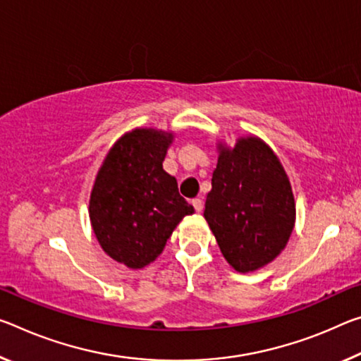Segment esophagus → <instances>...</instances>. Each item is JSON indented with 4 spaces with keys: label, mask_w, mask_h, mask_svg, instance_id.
Here are the masks:
<instances>
[{
    "label": "esophagus",
    "mask_w": 361,
    "mask_h": 361,
    "mask_svg": "<svg viewBox=\"0 0 361 361\" xmlns=\"http://www.w3.org/2000/svg\"><path fill=\"white\" fill-rule=\"evenodd\" d=\"M192 205H194V209H196V212H202V201L201 199H192Z\"/></svg>",
    "instance_id": "obj_1"
}]
</instances>
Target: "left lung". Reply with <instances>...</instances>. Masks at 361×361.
Wrapping results in <instances>:
<instances>
[{"label":"left lung","instance_id":"1","mask_svg":"<svg viewBox=\"0 0 361 361\" xmlns=\"http://www.w3.org/2000/svg\"><path fill=\"white\" fill-rule=\"evenodd\" d=\"M219 164L204 216L223 257L239 273L255 271L281 254L295 223L293 188L281 162L260 138L219 145Z\"/></svg>","mask_w":361,"mask_h":361}]
</instances>
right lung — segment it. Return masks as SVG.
Wrapping results in <instances>:
<instances>
[{
  "label": "right lung",
  "mask_w": 361,
  "mask_h": 361,
  "mask_svg": "<svg viewBox=\"0 0 361 361\" xmlns=\"http://www.w3.org/2000/svg\"><path fill=\"white\" fill-rule=\"evenodd\" d=\"M173 133L136 128L125 133L102 162L90 196V220L104 252L138 270L167 244L194 207L180 196L162 162Z\"/></svg>",
  "instance_id": "add662e5"
}]
</instances>
